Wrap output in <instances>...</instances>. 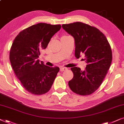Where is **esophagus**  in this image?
I'll list each match as a JSON object with an SVG mask.
<instances>
[{"label": "esophagus", "mask_w": 124, "mask_h": 124, "mask_svg": "<svg viewBox=\"0 0 124 124\" xmlns=\"http://www.w3.org/2000/svg\"><path fill=\"white\" fill-rule=\"evenodd\" d=\"M67 69V68L65 67H61L60 68V71H64V70H66Z\"/></svg>", "instance_id": "esophagus-1"}]
</instances>
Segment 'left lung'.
I'll use <instances>...</instances> for the list:
<instances>
[{"label": "left lung", "instance_id": "1", "mask_svg": "<svg viewBox=\"0 0 124 124\" xmlns=\"http://www.w3.org/2000/svg\"><path fill=\"white\" fill-rule=\"evenodd\" d=\"M62 28L74 39L75 56L85 55L87 63L84 70L71 68L73 77L69 81L71 90L81 95L95 91L102 84L112 59L108 40L98 29L86 23H76L62 25Z\"/></svg>", "mask_w": 124, "mask_h": 124}]
</instances>
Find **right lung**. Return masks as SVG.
Segmentation results:
<instances>
[{
	"mask_svg": "<svg viewBox=\"0 0 124 124\" xmlns=\"http://www.w3.org/2000/svg\"><path fill=\"white\" fill-rule=\"evenodd\" d=\"M60 28V25L39 23L23 30L13 40L9 52L12 67L23 87L31 94L48 92L59 72V67L45 65L38 58Z\"/></svg>",
	"mask_w": 124,
	"mask_h": 124,
	"instance_id": "1",
	"label": "right lung"
}]
</instances>
